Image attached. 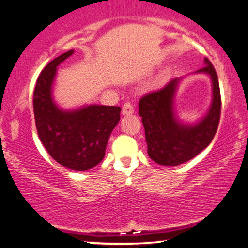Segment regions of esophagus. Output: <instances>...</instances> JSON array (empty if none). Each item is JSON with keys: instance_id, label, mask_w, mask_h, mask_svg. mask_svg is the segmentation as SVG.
I'll return each mask as SVG.
<instances>
[{"instance_id": "esophagus-1", "label": "esophagus", "mask_w": 248, "mask_h": 248, "mask_svg": "<svg viewBox=\"0 0 248 248\" xmlns=\"http://www.w3.org/2000/svg\"><path fill=\"white\" fill-rule=\"evenodd\" d=\"M134 113V106L130 101H126L122 106V114H132Z\"/></svg>"}]
</instances>
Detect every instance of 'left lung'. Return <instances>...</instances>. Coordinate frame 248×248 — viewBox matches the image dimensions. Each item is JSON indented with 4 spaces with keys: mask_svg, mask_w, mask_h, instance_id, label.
<instances>
[{
    "mask_svg": "<svg viewBox=\"0 0 248 248\" xmlns=\"http://www.w3.org/2000/svg\"><path fill=\"white\" fill-rule=\"evenodd\" d=\"M204 61L205 65L198 71L210 75L214 97L209 113L198 124L183 126L175 120L173 95L178 78L144 94L140 100L139 114L142 116L148 155L157 164L177 166L188 162L210 144L217 132L222 108L218 77L209 60Z\"/></svg>",
    "mask_w": 248,
    "mask_h": 248,
    "instance_id": "obj_1",
    "label": "left lung"
}]
</instances>
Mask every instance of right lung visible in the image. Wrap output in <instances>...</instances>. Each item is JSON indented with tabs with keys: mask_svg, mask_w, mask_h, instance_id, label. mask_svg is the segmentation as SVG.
Instances as JSON below:
<instances>
[{
	"mask_svg": "<svg viewBox=\"0 0 248 248\" xmlns=\"http://www.w3.org/2000/svg\"><path fill=\"white\" fill-rule=\"evenodd\" d=\"M68 50L50 61L39 75L33 92L35 127L44 147L62 166L85 171L105 157L107 142L120 120L119 106L91 105L73 112L59 109L52 99L56 67L73 54Z\"/></svg>",
	"mask_w": 248,
	"mask_h": 248,
	"instance_id": "right-lung-1",
	"label": "right lung"
}]
</instances>
